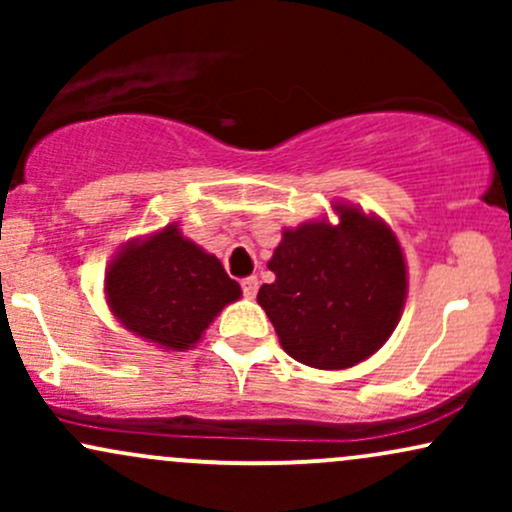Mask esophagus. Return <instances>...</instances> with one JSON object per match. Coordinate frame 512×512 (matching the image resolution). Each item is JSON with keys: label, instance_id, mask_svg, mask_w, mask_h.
<instances>
[{"label": "esophagus", "instance_id": "esophagus-1", "mask_svg": "<svg viewBox=\"0 0 512 512\" xmlns=\"http://www.w3.org/2000/svg\"><path fill=\"white\" fill-rule=\"evenodd\" d=\"M240 286H243L245 298H255L257 289H260V281H257V276H245V279L240 281Z\"/></svg>", "mask_w": 512, "mask_h": 512}]
</instances>
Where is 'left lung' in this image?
I'll use <instances>...</instances> for the list:
<instances>
[{
    "mask_svg": "<svg viewBox=\"0 0 512 512\" xmlns=\"http://www.w3.org/2000/svg\"><path fill=\"white\" fill-rule=\"evenodd\" d=\"M339 223L286 228L257 303L298 363L342 370L366 361L395 332L407 301V262L392 228L351 204Z\"/></svg>",
    "mask_w": 512,
    "mask_h": 512,
    "instance_id": "8db88e82",
    "label": "left lung"
}]
</instances>
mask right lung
Returning <instances> with one entry per match:
<instances>
[{
    "mask_svg": "<svg viewBox=\"0 0 512 512\" xmlns=\"http://www.w3.org/2000/svg\"><path fill=\"white\" fill-rule=\"evenodd\" d=\"M240 293L223 264L182 236L178 223L129 240L105 272V298L117 320L170 351L195 346Z\"/></svg>",
    "mask_w": 512,
    "mask_h": 512,
    "instance_id": "obj_1",
    "label": "right lung"
}]
</instances>
